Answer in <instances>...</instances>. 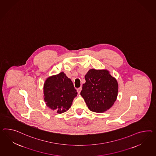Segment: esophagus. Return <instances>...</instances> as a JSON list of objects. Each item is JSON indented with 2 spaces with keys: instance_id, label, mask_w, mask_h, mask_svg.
Returning a JSON list of instances; mask_svg holds the SVG:
<instances>
[{
  "instance_id": "1",
  "label": "esophagus",
  "mask_w": 156,
  "mask_h": 156,
  "mask_svg": "<svg viewBox=\"0 0 156 156\" xmlns=\"http://www.w3.org/2000/svg\"><path fill=\"white\" fill-rule=\"evenodd\" d=\"M81 90H82V88H81V87L77 89V91L78 92V94H80V92L81 91Z\"/></svg>"
}]
</instances>
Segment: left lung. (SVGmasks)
<instances>
[{
  "label": "left lung",
  "instance_id": "1",
  "mask_svg": "<svg viewBox=\"0 0 156 156\" xmlns=\"http://www.w3.org/2000/svg\"><path fill=\"white\" fill-rule=\"evenodd\" d=\"M80 93L88 108L102 113L112 108L117 98L118 83L107 69H90L85 76Z\"/></svg>",
  "mask_w": 156,
  "mask_h": 156
}]
</instances>
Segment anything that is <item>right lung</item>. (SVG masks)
Returning <instances> with one entry per match:
<instances>
[{"instance_id":"right-lung-1","label":"right lung","mask_w":156,"mask_h":156,"mask_svg":"<svg viewBox=\"0 0 156 156\" xmlns=\"http://www.w3.org/2000/svg\"><path fill=\"white\" fill-rule=\"evenodd\" d=\"M43 89L47 106L59 114L71 108L77 94L72 81L63 72L47 78Z\"/></svg>"}]
</instances>
